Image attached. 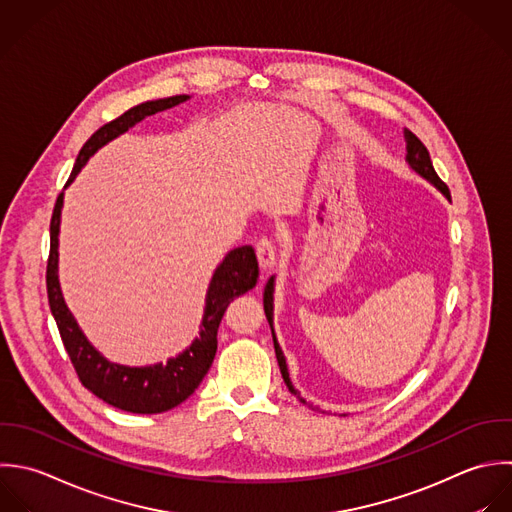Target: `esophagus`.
<instances>
[{
  "label": "esophagus",
  "mask_w": 512,
  "mask_h": 512,
  "mask_svg": "<svg viewBox=\"0 0 512 512\" xmlns=\"http://www.w3.org/2000/svg\"><path fill=\"white\" fill-rule=\"evenodd\" d=\"M255 251H257L259 267H261L263 271H271V269L277 265V247L273 245L271 239H261V241L255 245Z\"/></svg>",
  "instance_id": "esophagus-1"
}]
</instances>
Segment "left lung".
Here are the masks:
<instances>
[{
    "instance_id": "left-lung-1",
    "label": "left lung",
    "mask_w": 512,
    "mask_h": 512,
    "mask_svg": "<svg viewBox=\"0 0 512 512\" xmlns=\"http://www.w3.org/2000/svg\"><path fill=\"white\" fill-rule=\"evenodd\" d=\"M405 141H407V159H409V165L419 173L423 175L425 179H429L437 189H441L447 197H451V191L447 187V183L437 175L435 167H433V161H431V155H429V149L425 147V143L411 131V129H405ZM263 307H265V315H267V321L273 329V279H269V283L265 285V293H263ZM275 343V355H277V361H279V369H281V375H283V381L285 385L289 387L291 395H295L301 403L309 405L303 397H299V393L295 391V387L291 385V379H289V373H287V365H285V357L281 353V347L279 343L273 339ZM311 407V405H309Z\"/></svg>"
}]
</instances>
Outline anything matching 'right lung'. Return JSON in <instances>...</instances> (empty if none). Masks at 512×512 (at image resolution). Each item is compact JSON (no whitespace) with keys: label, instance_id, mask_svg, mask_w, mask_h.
<instances>
[{"label":"right lung","instance_id":"1","mask_svg":"<svg viewBox=\"0 0 512 512\" xmlns=\"http://www.w3.org/2000/svg\"><path fill=\"white\" fill-rule=\"evenodd\" d=\"M187 97L189 95H175V97H165L157 101H147L127 109L123 115L101 125L81 147L67 183L75 179V175L85 165V161L101 145L121 135L143 117L169 109L185 101ZM61 205H63V193L57 195V201L51 213V223H49V257H47V269H45V285H47L51 315L57 323L63 347L71 359L77 379L95 397L127 413L155 415V413H163L177 407L189 395L195 393V389L207 375L217 353V331L227 307L231 305L233 299L245 295L257 285L259 263L255 257V249L251 245L239 247L231 251L225 257V261L219 265L207 293V307L201 323V335L185 353H181L175 359H169L165 365L131 369V367L115 365L103 359L87 343L75 319L71 317L69 309L65 307V301L59 291V281H57V233H59Z\"/></svg>","mask_w":512,"mask_h":512}]
</instances>
